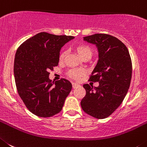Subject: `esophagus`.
Wrapping results in <instances>:
<instances>
[{
	"instance_id": "34e87169",
	"label": "esophagus",
	"mask_w": 147,
	"mask_h": 147,
	"mask_svg": "<svg viewBox=\"0 0 147 147\" xmlns=\"http://www.w3.org/2000/svg\"><path fill=\"white\" fill-rule=\"evenodd\" d=\"M80 86V85H79L78 83H72V87H73L74 88H77V87Z\"/></svg>"
}]
</instances>
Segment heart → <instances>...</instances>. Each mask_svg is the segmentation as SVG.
Here are the masks:
<instances>
[{
	"mask_svg": "<svg viewBox=\"0 0 147 147\" xmlns=\"http://www.w3.org/2000/svg\"><path fill=\"white\" fill-rule=\"evenodd\" d=\"M75 50H76L78 53L79 54V55L81 58L84 57V56H90L91 57L92 53V49L90 48V47H88L86 45H77L75 47ZM64 56H65V52L61 53L60 55H59L60 61L63 60ZM84 74H85V70L81 68L71 69L67 72V75H68L69 78L72 79H75V80H78V79L80 78V77L83 76Z\"/></svg>",
	"mask_w": 147,
	"mask_h": 147,
	"instance_id": "1",
	"label": "heart"
}]
</instances>
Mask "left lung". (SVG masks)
Instances as JSON below:
<instances>
[{"label": "left lung", "mask_w": 147, "mask_h": 147, "mask_svg": "<svg viewBox=\"0 0 147 147\" xmlns=\"http://www.w3.org/2000/svg\"><path fill=\"white\" fill-rule=\"evenodd\" d=\"M83 39L98 49V61L89 80L99 82V86H83L86 95L80 105L87 114L105 119L117 109L127 93L132 78L131 58L125 44L111 35L96 34Z\"/></svg>", "instance_id": "1"}]
</instances>
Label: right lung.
Wrapping results in <instances>:
<instances>
[{
	"label": "right lung",
	"instance_id": "right-lung-1",
	"mask_svg": "<svg viewBox=\"0 0 147 147\" xmlns=\"http://www.w3.org/2000/svg\"><path fill=\"white\" fill-rule=\"evenodd\" d=\"M74 39L41 32L25 41L17 50L14 75L18 94L26 108L39 117H51L62 110L72 90V83L61 78L49 79L50 70L57 67L61 47Z\"/></svg>",
	"mask_w": 147,
	"mask_h": 147
}]
</instances>
